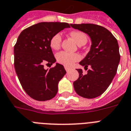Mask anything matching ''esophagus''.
Wrapping results in <instances>:
<instances>
[{"instance_id": "obj_1", "label": "esophagus", "mask_w": 131, "mask_h": 131, "mask_svg": "<svg viewBox=\"0 0 131 131\" xmlns=\"http://www.w3.org/2000/svg\"><path fill=\"white\" fill-rule=\"evenodd\" d=\"M64 69H65V70L67 72H68V71H69L70 70H71V69H70L69 67H64Z\"/></svg>"}]
</instances>
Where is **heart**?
Masks as SVG:
<instances>
[{
  "label": "heart",
  "instance_id": "b5f03b06",
  "mask_svg": "<svg viewBox=\"0 0 131 131\" xmlns=\"http://www.w3.org/2000/svg\"><path fill=\"white\" fill-rule=\"evenodd\" d=\"M71 36L73 38L78 45H84L87 41V37L86 35L82 32L76 30L71 32ZM62 41V35L60 32L56 33L51 37L50 40V47L53 50H57L60 47ZM57 61L59 63L63 64L66 67H72L74 62L79 61L81 59V56L77 53H71V52L61 51L57 53L56 56Z\"/></svg>",
  "mask_w": 131,
  "mask_h": 131
}]
</instances>
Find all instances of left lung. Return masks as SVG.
<instances>
[{
	"mask_svg": "<svg viewBox=\"0 0 131 131\" xmlns=\"http://www.w3.org/2000/svg\"><path fill=\"white\" fill-rule=\"evenodd\" d=\"M73 28L87 34L91 38L90 51L79 64L88 70L83 74L77 69L79 79L73 82L74 91L79 96L94 99L103 94L109 86L118 69L120 61L118 42L113 34L103 26L94 24H71Z\"/></svg>",
	"mask_w": 131,
	"mask_h": 131,
	"instance_id": "1",
	"label": "left lung"
}]
</instances>
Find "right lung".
Wrapping results in <instances>:
<instances>
[{"label": "right lung", "instance_id": "add662e5", "mask_svg": "<svg viewBox=\"0 0 131 131\" xmlns=\"http://www.w3.org/2000/svg\"><path fill=\"white\" fill-rule=\"evenodd\" d=\"M66 23L42 22L23 30L14 47L15 69L23 89L33 99H52L58 91V84L66 71L56 63L54 67L44 69V64H52L56 59L50 47L54 34L69 28Z\"/></svg>", "mask_w": 131, "mask_h": 131}]
</instances>
